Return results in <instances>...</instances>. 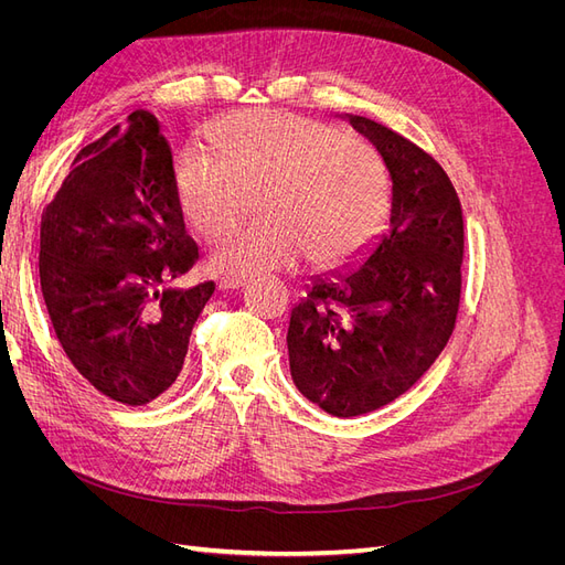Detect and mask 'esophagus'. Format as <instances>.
Here are the masks:
<instances>
[{"instance_id": "esophagus-1", "label": "esophagus", "mask_w": 565, "mask_h": 565, "mask_svg": "<svg viewBox=\"0 0 565 565\" xmlns=\"http://www.w3.org/2000/svg\"><path fill=\"white\" fill-rule=\"evenodd\" d=\"M245 285V276H226L218 280V289H241Z\"/></svg>"}]
</instances>
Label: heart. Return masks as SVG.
<instances>
[{"label":"heart","instance_id":"heart-1","mask_svg":"<svg viewBox=\"0 0 565 565\" xmlns=\"http://www.w3.org/2000/svg\"><path fill=\"white\" fill-rule=\"evenodd\" d=\"M210 156L183 150L172 191L200 241L231 231L252 195L259 218L210 254L216 273L243 276L295 264L337 268L361 256L384 226L391 179L382 156L344 131L278 110L231 115L210 131Z\"/></svg>","mask_w":565,"mask_h":565}]
</instances>
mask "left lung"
Returning a JSON list of instances; mask_svg holds the SVG:
<instances>
[{
	"instance_id": "obj_1",
	"label": "left lung",
	"mask_w": 565,
	"mask_h": 565,
	"mask_svg": "<svg viewBox=\"0 0 565 565\" xmlns=\"http://www.w3.org/2000/svg\"><path fill=\"white\" fill-rule=\"evenodd\" d=\"M347 119L386 162L388 228L363 264L313 278L287 330L297 388L334 417L384 407L434 365L455 330L465 254L443 167L374 119Z\"/></svg>"
}]
</instances>
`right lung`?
I'll return each instance as SVG.
<instances>
[{"instance_id":"add662e5","label":"right lung","mask_w":565,"mask_h":565,"mask_svg":"<svg viewBox=\"0 0 565 565\" xmlns=\"http://www.w3.org/2000/svg\"><path fill=\"white\" fill-rule=\"evenodd\" d=\"M198 262L172 191V150L148 110L84 146L40 231V285L65 355L104 396L156 401L179 377L214 282L174 287Z\"/></svg>"}]
</instances>
